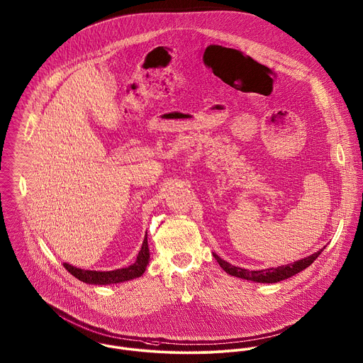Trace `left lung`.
<instances>
[{
    "label": "left lung",
    "instance_id": "obj_1",
    "mask_svg": "<svg viewBox=\"0 0 363 363\" xmlns=\"http://www.w3.org/2000/svg\"><path fill=\"white\" fill-rule=\"evenodd\" d=\"M324 249L318 250L317 253H314V255H311L308 257L297 260L294 263L279 266V267H272V269H263V270H247V269L236 267V266L225 262L223 259H220L218 255H213V257L216 259L219 266L228 274H230V276H235V277H239V279H245V280H250V281H256V283H266V284H269V283L283 281V280H286L289 277H293L297 273L306 270L308 266H311L314 263V260L321 255V252Z\"/></svg>",
    "mask_w": 363,
    "mask_h": 363
}]
</instances>
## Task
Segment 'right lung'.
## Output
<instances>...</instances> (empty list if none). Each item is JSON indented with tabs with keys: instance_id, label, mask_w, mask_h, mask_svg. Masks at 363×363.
<instances>
[{
	"instance_id": "right-lung-1",
	"label": "right lung",
	"mask_w": 363,
	"mask_h": 363,
	"mask_svg": "<svg viewBox=\"0 0 363 363\" xmlns=\"http://www.w3.org/2000/svg\"><path fill=\"white\" fill-rule=\"evenodd\" d=\"M150 262V249L147 242V235L144 238L141 250L137 255V259L133 264L124 269H117L111 272H96V270H83L79 267H74L69 263H63V267L74 276L77 280L87 283V284H96V286H110L117 283H124L128 280H134L137 277H141L148 266Z\"/></svg>"
}]
</instances>
